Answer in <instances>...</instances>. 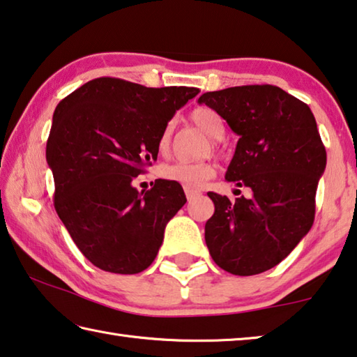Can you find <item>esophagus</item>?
<instances>
[{"instance_id":"obj_1","label":"esophagus","mask_w":357,"mask_h":357,"mask_svg":"<svg viewBox=\"0 0 357 357\" xmlns=\"http://www.w3.org/2000/svg\"><path fill=\"white\" fill-rule=\"evenodd\" d=\"M185 192V197H187V200H193V198H195V197H198V195H200V192H197V190H190V189H185L184 190Z\"/></svg>"}]
</instances>
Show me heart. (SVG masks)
<instances>
[{"mask_svg":"<svg viewBox=\"0 0 357 357\" xmlns=\"http://www.w3.org/2000/svg\"><path fill=\"white\" fill-rule=\"evenodd\" d=\"M190 119L214 140H220L225 135L223 119L213 108H195L190 113ZM173 128L174 124L168 123L165 129L162 130V135L159 138L160 151H167L168 146H170ZM160 176L167 181H172V183L183 185L184 189L198 190L206 184V181L214 176V167L209 162H174V164H168L160 168Z\"/></svg>","mask_w":357,"mask_h":357,"instance_id":"b5f03b06","label":"heart"}]
</instances>
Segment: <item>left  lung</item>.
<instances>
[{"instance_id": "obj_1", "label": "left lung", "mask_w": 357, "mask_h": 357, "mask_svg": "<svg viewBox=\"0 0 357 357\" xmlns=\"http://www.w3.org/2000/svg\"><path fill=\"white\" fill-rule=\"evenodd\" d=\"M206 104L239 135L225 179L249 187L231 202L208 192L214 215L204 239L215 264L234 275L264 273L285 259L315 219L326 149L309 105L273 84L204 93Z\"/></svg>"}]
</instances>
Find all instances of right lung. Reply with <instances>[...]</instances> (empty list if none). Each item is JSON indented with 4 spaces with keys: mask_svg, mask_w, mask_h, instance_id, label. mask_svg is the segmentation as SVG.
I'll return each instance as SVG.
<instances>
[{
    "mask_svg": "<svg viewBox=\"0 0 357 357\" xmlns=\"http://www.w3.org/2000/svg\"><path fill=\"white\" fill-rule=\"evenodd\" d=\"M198 93L100 77L58 104L45 151L55 209L99 269L138 274L154 261L167 223L187 200L172 181L142 192L132 183L157 159L168 121Z\"/></svg>",
    "mask_w": 357,
    "mask_h": 357,
    "instance_id": "add662e5",
    "label": "right lung"
}]
</instances>
